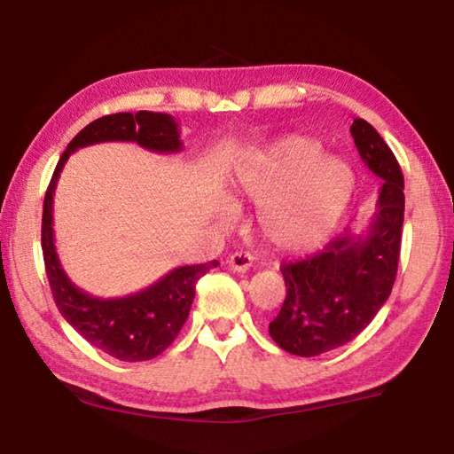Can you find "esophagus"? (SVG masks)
<instances>
[{"label":"esophagus","mask_w":454,"mask_h":454,"mask_svg":"<svg viewBox=\"0 0 454 454\" xmlns=\"http://www.w3.org/2000/svg\"><path fill=\"white\" fill-rule=\"evenodd\" d=\"M252 260H254V258H252L250 252L240 250V252H234V254L226 260V266H228V270L244 274L246 270H250Z\"/></svg>","instance_id":"esophagus-1"}]
</instances>
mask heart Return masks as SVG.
<instances>
[{
	"label": "heart",
	"mask_w": 454,
	"mask_h": 454,
	"mask_svg": "<svg viewBox=\"0 0 454 454\" xmlns=\"http://www.w3.org/2000/svg\"><path fill=\"white\" fill-rule=\"evenodd\" d=\"M347 160L320 156V145L288 136L238 168L236 202L258 206L264 240L282 252H309L325 244L355 194Z\"/></svg>",
	"instance_id": "heart-1"
}]
</instances>
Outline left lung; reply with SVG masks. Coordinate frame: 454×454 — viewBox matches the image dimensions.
Returning <instances> with one entry per match:
<instances>
[{"instance_id": "8db88e82", "label": "left lung", "mask_w": 454, "mask_h": 454, "mask_svg": "<svg viewBox=\"0 0 454 454\" xmlns=\"http://www.w3.org/2000/svg\"><path fill=\"white\" fill-rule=\"evenodd\" d=\"M350 134L364 166L382 180L376 214L363 234L344 230L318 254L282 264L286 298L268 333L296 356H318L356 338L396 278L404 220L401 166L366 120L352 121Z\"/></svg>"}]
</instances>
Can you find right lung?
Here are the masks:
<instances>
[{
    "label": "right lung",
    "mask_w": 454,
    "mask_h": 454,
    "mask_svg": "<svg viewBox=\"0 0 454 454\" xmlns=\"http://www.w3.org/2000/svg\"><path fill=\"white\" fill-rule=\"evenodd\" d=\"M99 142H137L152 152H180L178 124L172 116L158 112H121L98 118L67 144L53 170L45 192L42 216V250L45 274L58 310L96 348L124 363L156 358L170 347L190 314L196 282L218 266L216 260L206 264L180 266L156 284L124 298L90 296L67 278L59 264L53 244V192L64 164L78 148Z\"/></svg>",
    "instance_id": "right-lung-1"
}]
</instances>
